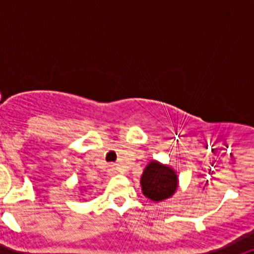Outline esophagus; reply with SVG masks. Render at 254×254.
<instances>
[{"instance_id":"obj_1","label":"esophagus","mask_w":254,"mask_h":254,"mask_svg":"<svg viewBox=\"0 0 254 254\" xmlns=\"http://www.w3.org/2000/svg\"><path fill=\"white\" fill-rule=\"evenodd\" d=\"M108 172L111 173V174H114V173H117V168L114 167V165H109V169H108Z\"/></svg>"}]
</instances>
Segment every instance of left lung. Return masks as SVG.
<instances>
[{"label": "left lung", "instance_id": "left-lung-1", "mask_svg": "<svg viewBox=\"0 0 254 254\" xmlns=\"http://www.w3.org/2000/svg\"><path fill=\"white\" fill-rule=\"evenodd\" d=\"M177 181L174 170L158 161H151L141 177L142 192L152 201H163L176 192Z\"/></svg>", "mask_w": 254, "mask_h": 254}]
</instances>
